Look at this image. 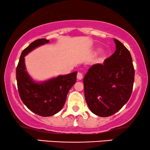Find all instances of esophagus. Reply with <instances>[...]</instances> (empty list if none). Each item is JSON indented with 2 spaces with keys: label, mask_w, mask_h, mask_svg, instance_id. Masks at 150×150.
<instances>
[{
  "label": "esophagus",
  "mask_w": 150,
  "mask_h": 150,
  "mask_svg": "<svg viewBox=\"0 0 150 150\" xmlns=\"http://www.w3.org/2000/svg\"><path fill=\"white\" fill-rule=\"evenodd\" d=\"M77 78L79 80H81L82 78H83V75L81 73H77Z\"/></svg>",
  "instance_id": "1"
}]
</instances>
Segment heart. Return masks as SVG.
Listing matches in <instances>:
<instances>
[{
	"instance_id": "1",
	"label": "heart",
	"mask_w": 150,
	"mask_h": 150,
	"mask_svg": "<svg viewBox=\"0 0 150 150\" xmlns=\"http://www.w3.org/2000/svg\"><path fill=\"white\" fill-rule=\"evenodd\" d=\"M104 56H101V57L100 58V60H102V59H104Z\"/></svg>"
}]
</instances>
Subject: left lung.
<instances>
[{"mask_svg":"<svg viewBox=\"0 0 150 150\" xmlns=\"http://www.w3.org/2000/svg\"><path fill=\"white\" fill-rule=\"evenodd\" d=\"M116 51L103 64L89 68L83 79L85 100L93 113L100 117L114 114L131 96L135 70L127 48L114 39Z\"/></svg>","mask_w":150,"mask_h":150,"instance_id":"left-lung-1","label":"left lung"}]
</instances>
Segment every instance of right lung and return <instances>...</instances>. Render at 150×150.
Returning a JSON list of instances; mask_svg holds the SVG:
<instances>
[{"mask_svg":"<svg viewBox=\"0 0 150 150\" xmlns=\"http://www.w3.org/2000/svg\"><path fill=\"white\" fill-rule=\"evenodd\" d=\"M49 42L40 39L23 50L16 69V79L20 99L30 111L41 116H51L59 112L64 106L67 94L76 82L77 72L58 75L49 80L37 82L27 73L25 56L39 46Z\"/></svg>","mask_w":150,"mask_h":150,"instance_id":"obj_1","label":"right lung"}]
</instances>
